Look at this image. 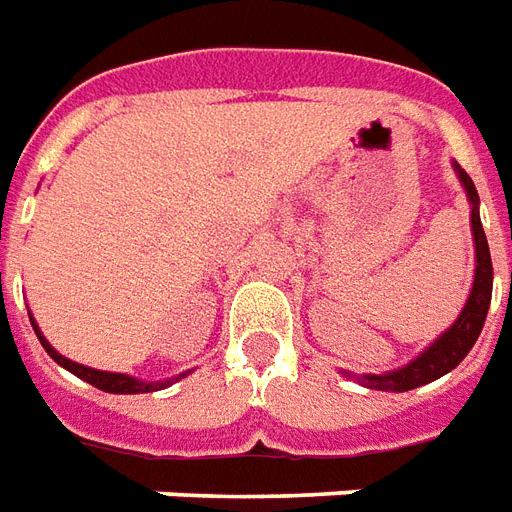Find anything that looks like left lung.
I'll return each mask as SVG.
<instances>
[{"label": "left lung", "instance_id": "8db88e82", "mask_svg": "<svg viewBox=\"0 0 512 512\" xmlns=\"http://www.w3.org/2000/svg\"><path fill=\"white\" fill-rule=\"evenodd\" d=\"M458 176L471 201V231H474V245H477V270H474V286H471L466 308L460 311V317L449 331L441 333L419 358H413L411 364H405L402 369H394V372H386V375H353V372H344V375L358 380L366 389L411 391L416 386H424V383H433L441 375H447L449 369H455L469 355V350L477 342V336L482 333V325H485V317H488V306H491V292H494V264H491V250H488V239H485L480 212H477L480 195L474 190V181L460 168Z\"/></svg>", "mask_w": 512, "mask_h": 512}]
</instances>
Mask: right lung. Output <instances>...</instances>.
<instances>
[{
    "label": "right lung",
    "instance_id": "right-lung-1",
    "mask_svg": "<svg viewBox=\"0 0 512 512\" xmlns=\"http://www.w3.org/2000/svg\"><path fill=\"white\" fill-rule=\"evenodd\" d=\"M30 322H32V328H35V333H38V339H41L43 350L52 355L57 364L65 366L68 372H74L76 378L88 380L90 386H96V389L110 391V394H146V391H157V389H165V386H168V383H143V380H134V378H129V375H118V372H99V369H90V366L74 364V361H68L65 355L57 353L52 344L43 339V333L38 331V325H35V320H32V317H30Z\"/></svg>",
    "mask_w": 512,
    "mask_h": 512
}]
</instances>
